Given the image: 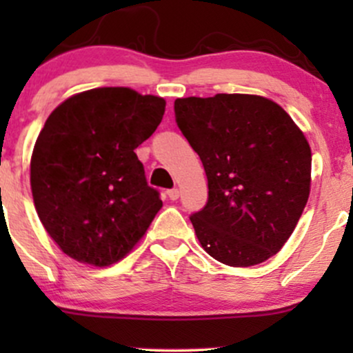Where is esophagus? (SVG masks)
Segmentation results:
<instances>
[{
  "instance_id": "obj_1",
  "label": "esophagus",
  "mask_w": 353,
  "mask_h": 353,
  "mask_svg": "<svg viewBox=\"0 0 353 353\" xmlns=\"http://www.w3.org/2000/svg\"><path fill=\"white\" fill-rule=\"evenodd\" d=\"M168 197H169V199H171V201H177V199H179V189H176V188L169 189V190H168Z\"/></svg>"
}]
</instances>
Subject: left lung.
Here are the masks:
<instances>
[{"label": "left lung", "mask_w": 353, "mask_h": 353, "mask_svg": "<svg viewBox=\"0 0 353 353\" xmlns=\"http://www.w3.org/2000/svg\"><path fill=\"white\" fill-rule=\"evenodd\" d=\"M209 197L190 216L202 249L232 267L265 262L292 236L310 194L312 151L292 117L257 94L174 101Z\"/></svg>", "instance_id": "obj_1"}]
</instances>
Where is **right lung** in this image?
Segmentation results:
<instances>
[{
  "label": "right lung",
  "instance_id": "add662e5",
  "mask_svg": "<svg viewBox=\"0 0 353 353\" xmlns=\"http://www.w3.org/2000/svg\"><path fill=\"white\" fill-rule=\"evenodd\" d=\"M165 101L131 88H96L59 104L30 164L39 221L68 257L116 264L163 208L134 149L163 121Z\"/></svg>",
  "mask_w": 353,
  "mask_h": 353
}]
</instances>
